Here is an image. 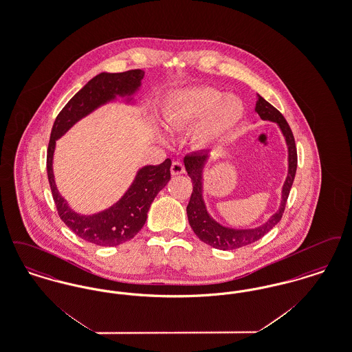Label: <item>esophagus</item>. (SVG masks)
<instances>
[{
	"mask_svg": "<svg viewBox=\"0 0 352 352\" xmlns=\"http://www.w3.org/2000/svg\"><path fill=\"white\" fill-rule=\"evenodd\" d=\"M170 170H171V174H173V175H179V174H184V171H186V170H184V164L179 162V161H174V162L171 164Z\"/></svg>",
	"mask_w": 352,
	"mask_h": 352,
	"instance_id": "34e87169",
	"label": "esophagus"
}]
</instances>
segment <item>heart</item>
I'll return each mask as SVG.
<instances>
[{
	"label": "heart",
	"instance_id": "b5f03b06",
	"mask_svg": "<svg viewBox=\"0 0 352 352\" xmlns=\"http://www.w3.org/2000/svg\"><path fill=\"white\" fill-rule=\"evenodd\" d=\"M244 107L234 95H223L208 87L186 89L168 101L165 121L173 131L190 128L201 120L194 135L199 145H208L230 133L243 118Z\"/></svg>",
	"mask_w": 352,
	"mask_h": 352
}]
</instances>
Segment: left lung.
Returning a JSON list of instances; mask_svg holds the SVG:
<instances>
[{
	"label": "left lung",
	"mask_w": 352,
	"mask_h": 352,
	"mask_svg": "<svg viewBox=\"0 0 352 352\" xmlns=\"http://www.w3.org/2000/svg\"><path fill=\"white\" fill-rule=\"evenodd\" d=\"M256 112L263 120H269L278 124L280 129L284 134L286 144H287V151H289V171L283 187V201L278 211L263 226L257 228H251V230H234V228L223 227L217 223L208 215L203 201V197H201V190H203L201 173H203V166L208 158V153L203 151H195V153L187 154L184 160V168L192 182V192L186 208L188 223L192 231L203 243L221 251H232V250L245 247L248 244L257 241L264 234H268L269 231L283 218L286 201L296 177L297 148H296L294 135L287 121L285 120L278 109H276L272 104H269L268 101L263 99L261 96H258V100L256 102Z\"/></svg>",
	"instance_id": "left-lung-1"
}]
</instances>
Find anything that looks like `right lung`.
Segmentation results:
<instances>
[{
	"label": "right lung",
	"mask_w": 352,
	"mask_h": 352,
	"mask_svg": "<svg viewBox=\"0 0 352 352\" xmlns=\"http://www.w3.org/2000/svg\"><path fill=\"white\" fill-rule=\"evenodd\" d=\"M142 69H129L118 74H99L68 101L55 118L47 148V177L58 215L75 234L100 247H115L133 239L144 227L151 201L170 181L171 160L166 158L158 166L141 168L125 195L111 208L89 217L74 212L60 197L52 173V154L55 141L67 132L80 118L91 113L107 101L132 95L144 78Z\"/></svg>",
	"instance_id": "add662e5"
}]
</instances>
